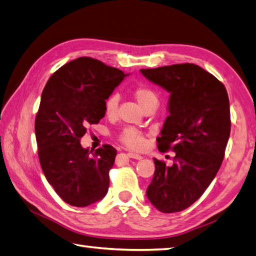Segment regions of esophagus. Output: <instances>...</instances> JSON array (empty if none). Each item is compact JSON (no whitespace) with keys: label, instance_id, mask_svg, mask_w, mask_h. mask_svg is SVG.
<instances>
[{"label":"esophagus","instance_id":"obj_1","mask_svg":"<svg viewBox=\"0 0 256 256\" xmlns=\"http://www.w3.org/2000/svg\"><path fill=\"white\" fill-rule=\"evenodd\" d=\"M128 156L130 158H132V159H136V160H141V159H143L142 156L136 154V153H133V152H128Z\"/></svg>","mask_w":256,"mask_h":256}]
</instances>
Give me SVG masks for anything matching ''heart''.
<instances>
[{
  "instance_id": "obj_1",
  "label": "heart",
  "mask_w": 256,
  "mask_h": 256,
  "mask_svg": "<svg viewBox=\"0 0 256 256\" xmlns=\"http://www.w3.org/2000/svg\"><path fill=\"white\" fill-rule=\"evenodd\" d=\"M132 94L134 98L138 100V103L140 104L143 110L150 108V106H156L158 105V96L154 92L150 90L148 87L146 86H138L133 90ZM118 106V98L116 95H110L104 103L105 113L108 116H114L116 114ZM118 140L124 143L125 146L132 148H140L144 144V138L141 132H138V130L132 128H123L120 133L118 134Z\"/></svg>"
}]
</instances>
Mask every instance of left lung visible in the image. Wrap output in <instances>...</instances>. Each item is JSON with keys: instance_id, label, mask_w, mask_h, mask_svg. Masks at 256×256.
Listing matches in <instances>:
<instances>
[{"instance_id": "obj_1", "label": "left lung", "mask_w": 256, "mask_h": 256, "mask_svg": "<svg viewBox=\"0 0 256 256\" xmlns=\"http://www.w3.org/2000/svg\"><path fill=\"white\" fill-rule=\"evenodd\" d=\"M142 75L170 92L161 136V152L174 151V164L153 159L148 200L162 212H176L200 198L220 170L230 133V100L225 86L194 64L141 69Z\"/></svg>"}]
</instances>
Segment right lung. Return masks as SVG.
<instances>
[{
  "instance_id": "1",
  "label": "right lung",
  "mask_w": 256,
  "mask_h": 256,
  "mask_svg": "<svg viewBox=\"0 0 256 256\" xmlns=\"http://www.w3.org/2000/svg\"><path fill=\"white\" fill-rule=\"evenodd\" d=\"M125 76L100 60L80 57L46 84L34 123L38 156L48 182L69 205L90 206L108 194L116 150L104 144L92 152L80 138L88 125L104 118L105 100Z\"/></svg>"
}]
</instances>
